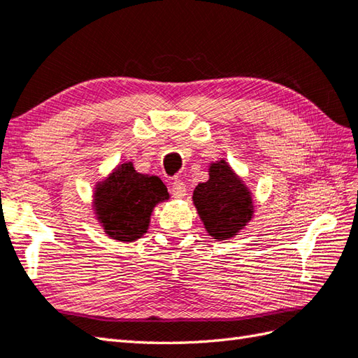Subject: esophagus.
<instances>
[{"label":"esophagus","mask_w":358,"mask_h":358,"mask_svg":"<svg viewBox=\"0 0 358 358\" xmlns=\"http://www.w3.org/2000/svg\"><path fill=\"white\" fill-rule=\"evenodd\" d=\"M171 192L175 199H183V196L186 195V185L181 180L175 178L171 183Z\"/></svg>","instance_id":"1"}]
</instances>
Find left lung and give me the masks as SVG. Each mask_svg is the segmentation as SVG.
<instances>
[{
  "instance_id": "left-lung-1",
  "label": "left lung",
  "mask_w": 358,
  "mask_h": 358,
  "mask_svg": "<svg viewBox=\"0 0 358 358\" xmlns=\"http://www.w3.org/2000/svg\"><path fill=\"white\" fill-rule=\"evenodd\" d=\"M192 200L206 231L218 241L237 235L254 214L249 189L224 159L210 164L209 180L195 187Z\"/></svg>"
}]
</instances>
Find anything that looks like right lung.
<instances>
[{"instance_id":"1","label":"right lung","mask_w":358,"mask_h":358,"mask_svg":"<svg viewBox=\"0 0 358 358\" xmlns=\"http://www.w3.org/2000/svg\"><path fill=\"white\" fill-rule=\"evenodd\" d=\"M167 199L162 180L138 173L132 163H124L98 183L95 214L109 237L129 243L146 234L155 204Z\"/></svg>"}]
</instances>
